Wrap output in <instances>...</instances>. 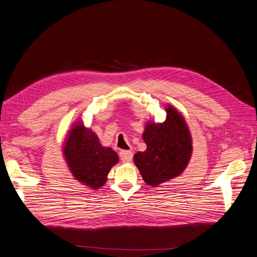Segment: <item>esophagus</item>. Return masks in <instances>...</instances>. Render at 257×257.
Masks as SVG:
<instances>
[{"instance_id": "obj_1", "label": "esophagus", "mask_w": 257, "mask_h": 257, "mask_svg": "<svg viewBox=\"0 0 257 257\" xmlns=\"http://www.w3.org/2000/svg\"><path fill=\"white\" fill-rule=\"evenodd\" d=\"M120 159L123 163H130L133 159V152L128 150H122L120 151Z\"/></svg>"}]
</instances>
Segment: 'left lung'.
Wrapping results in <instances>:
<instances>
[{
	"label": "left lung",
	"mask_w": 257,
	"mask_h": 257,
	"mask_svg": "<svg viewBox=\"0 0 257 257\" xmlns=\"http://www.w3.org/2000/svg\"><path fill=\"white\" fill-rule=\"evenodd\" d=\"M166 112L163 123L146 124L143 138L147 149L134 155L144 181L151 186L181 175L192 155V137L182 114L170 105Z\"/></svg>",
	"instance_id": "left-lung-1"
}]
</instances>
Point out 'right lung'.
<instances>
[{
	"mask_svg": "<svg viewBox=\"0 0 257 257\" xmlns=\"http://www.w3.org/2000/svg\"><path fill=\"white\" fill-rule=\"evenodd\" d=\"M63 154L76 180L92 190L102 188L111 167L119 162L118 154L111 148L100 145L97 135L81 121L75 123L69 131Z\"/></svg>",
	"mask_w": 257,
	"mask_h": 257,
	"instance_id": "add662e5",
	"label": "right lung"
}]
</instances>
